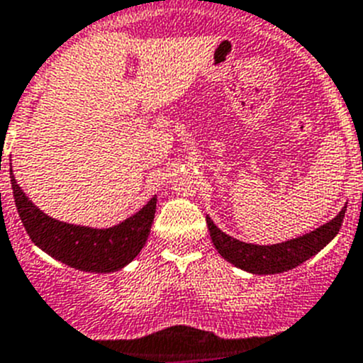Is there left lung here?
Masks as SVG:
<instances>
[{"label": "left lung", "instance_id": "obj_1", "mask_svg": "<svg viewBox=\"0 0 363 363\" xmlns=\"http://www.w3.org/2000/svg\"><path fill=\"white\" fill-rule=\"evenodd\" d=\"M345 208L336 215L333 220L325 222L315 231L302 235V237L291 238L286 242L271 244V246H259V244L240 242L237 238L230 237L224 231L218 230L210 217H206V224L210 230V237L213 240V246L218 253L233 264L235 267L253 273V275H275V273H284L293 267L300 266L313 255L324 250L336 233L340 231L342 222H344Z\"/></svg>", "mask_w": 363, "mask_h": 363}]
</instances>
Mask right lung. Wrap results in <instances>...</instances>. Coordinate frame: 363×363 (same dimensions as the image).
I'll list each match as a JSON object with an SVG mask.
<instances>
[{
    "label": "right lung",
    "instance_id": "1",
    "mask_svg": "<svg viewBox=\"0 0 363 363\" xmlns=\"http://www.w3.org/2000/svg\"><path fill=\"white\" fill-rule=\"evenodd\" d=\"M11 184L19 218L32 242L67 266L88 273H113L128 266L148 240L157 197L150 199L148 204L117 226L97 230L48 217L23 194L14 174Z\"/></svg>",
    "mask_w": 363,
    "mask_h": 363
}]
</instances>
